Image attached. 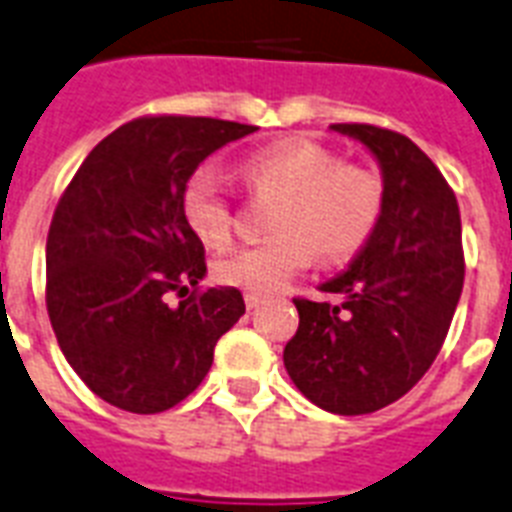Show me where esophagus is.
Segmentation results:
<instances>
[{"mask_svg":"<svg viewBox=\"0 0 512 512\" xmlns=\"http://www.w3.org/2000/svg\"><path fill=\"white\" fill-rule=\"evenodd\" d=\"M261 304H264V296H259V293H245V307H248V310H256V307H261Z\"/></svg>","mask_w":512,"mask_h":512,"instance_id":"34e87169","label":"esophagus"}]
</instances>
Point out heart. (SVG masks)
Segmentation results:
<instances>
[{"mask_svg":"<svg viewBox=\"0 0 512 512\" xmlns=\"http://www.w3.org/2000/svg\"><path fill=\"white\" fill-rule=\"evenodd\" d=\"M237 176L256 197L277 200L269 216L272 240L229 251L216 261L221 283L245 291L277 293L310 267L315 256L339 264L358 256L384 216V178L315 141H277L248 154ZM181 216L205 245L227 243L235 205L211 170H194L181 189Z\"/></svg>","mask_w":512,"mask_h":512,"instance_id":"b5f03b06","label":"heart"}]
</instances>
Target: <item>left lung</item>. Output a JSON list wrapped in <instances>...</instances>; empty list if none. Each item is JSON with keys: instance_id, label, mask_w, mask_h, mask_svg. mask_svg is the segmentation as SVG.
Segmentation results:
<instances>
[{"instance_id": "obj_1", "label": "left lung", "mask_w": 512, "mask_h": 512, "mask_svg": "<svg viewBox=\"0 0 512 512\" xmlns=\"http://www.w3.org/2000/svg\"><path fill=\"white\" fill-rule=\"evenodd\" d=\"M379 162L384 216L342 275L320 285L342 304L293 299L299 328L283 363L304 398L358 417L403 398L433 366L465 283L457 197L435 162L395 130L339 122Z\"/></svg>"}]
</instances>
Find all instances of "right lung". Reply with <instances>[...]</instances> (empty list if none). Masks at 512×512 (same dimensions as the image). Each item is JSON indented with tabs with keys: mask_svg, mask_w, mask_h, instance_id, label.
Returning <instances> with one entry per match:
<instances>
[{
	"mask_svg": "<svg viewBox=\"0 0 512 512\" xmlns=\"http://www.w3.org/2000/svg\"><path fill=\"white\" fill-rule=\"evenodd\" d=\"M253 130L138 117L95 146L61 194L47 232V315L69 366L106 403L130 414L181 403L245 312L237 288H197L205 248L181 216V189L208 154Z\"/></svg>",
	"mask_w": 512,
	"mask_h": 512,
	"instance_id": "add662e5",
	"label": "right lung"
}]
</instances>
